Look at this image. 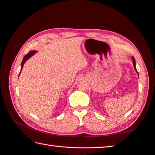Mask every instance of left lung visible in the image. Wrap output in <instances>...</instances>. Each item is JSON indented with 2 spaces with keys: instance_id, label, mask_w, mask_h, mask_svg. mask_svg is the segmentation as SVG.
Listing matches in <instances>:
<instances>
[{
  "instance_id": "1",
  "label": "left lung",
  "mask_w": 155,
  "mask_h": 155,
  "mask_svg": "<svg viewBox=\"0 0 155 155\" xmlns=\"http://www.w3.org/2000/svg\"><path fill=\"white\" fill-rule=\"evenodd\" d=\"M132 59H133V66H134V69H135V70H136V72H137V74L138 75V73L137 70V68H136V62H135V59H134V57H132Z\"/></svg>"
}]
</instances>
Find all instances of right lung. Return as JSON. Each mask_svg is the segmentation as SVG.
<instances>
[{"instance_id": "add662e5", "label": "right lung", "mask_w": 155, "mask_h": 155, "mask_svg": "<svg viewBox=\"0 0 155 155\" xmlns=\"http://www.w3.org/2000/svg\"><path fill=\"white\" fill-rule=\"evenodd\" d=\"M37 51H35V50H31V51H29L28 54L25 55V57H24V58H23L22 61V63H21V71H20L19 74H18V76H19V75H20V74H21V70H22V68H23V66H24V64L26 63V61H27L28 59L30 58H31L32 55H34L35 53H37Z\"/></svg>"}]
</instances>
